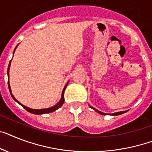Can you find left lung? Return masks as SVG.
Returning a JSON list of instances; mask_svg holds the SVG:
<instances>
[{
	"label": "left lung",
	"mask_w": 152,
	"mask_h": 152,
	"mask_svg": "<svg viewBox=\"0 0 152 152\" xmlns=\"http://www.w3.org/2000/svg\"><path fill=\"white\" fill-rule=\"evenodd\" d=\"M90 107L91 108V109H93L94 110H96V112L97 113H100V114H102V115H106V113H102V112H100V111H99V110H96V109H95V108H93L92 107V106H90ZM126 111H122V112H118V113H113V116H117V115H120V114H123V113H126Z\"/></svg>",
	"instance_id": "left-lung-1"
}]
</instances>
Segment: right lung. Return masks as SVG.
<instances>
[{"mask_svg": "<svg viewBox=\"0 0 152 152\" xmlns=\"http://www.w3.org/2000/svg\"><path fill=\"white\" fill-rule=\"evenodd\" d=\"M18 46V45H17ZM17 46L15 47V50H14V53H15V51L16 48H17ZM13 53V54H14ZM10 66H11V61H10L9 63V65H8V68H7V75L9 76V70H10ZM7 83H8V88H9V91H10V93H11V97L13 98V99L15 100V102H17L18 103L20 104L21 106H22V107L25 109L26 110H27L28 112L31 113H33V114H36V115H41V114H45V113H52L53 112V111H55V110H56L57 109H59V108L61 107V106H62L63 104H64V91H65V88H66V87H67V84H68V81H67V83L66 84V85H65V87L64 88V89H63V91H62V95H61V100H60V102H59L58 103L56 104L55 106H52V107L50 108H47V109H42V110H34V109H30V108L27 107V106H24V105H22V104H21L18 101L17 99H16L14 97V96L12 95V93H11V87H10V84H9V77H8V81H7Z\"/></svg>", "mask_w": 152, "mask_h": 152, "instance_id": "add662e5", "label": "right lung"}]
</instances>
